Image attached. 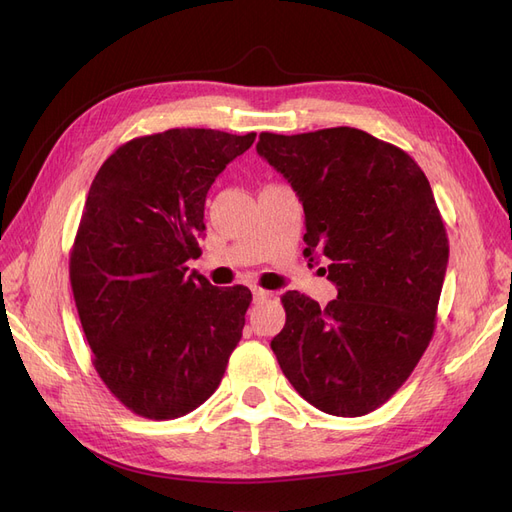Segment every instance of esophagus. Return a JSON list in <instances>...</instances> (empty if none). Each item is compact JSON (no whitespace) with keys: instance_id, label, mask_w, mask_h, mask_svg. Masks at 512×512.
Listing matches in <instances>:
<instances>
[{"instance_id":"obj_1","label":"esophagus","mask_w":512,"mask_h":512,"mask_svg":"<svg viewBox=\"0 0 512 512\" xmlns=\"http://www.w3.org/2000/svg\"><path fill=\"white\" fill-rule=\"evenodd\" d=\"M252 294H254V301H256V303H260V301H265V299H269V297H271V292H269V290H265V288H258V286H254V288H252Z\"/></svg>"}]
</instances>
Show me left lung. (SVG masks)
I'll use <instances>...</instances> for the list:
<instances>
[{
    "label": "left lung",
    "mask_w": 512,
    "mask_h": 512,
    "mask_svg": "<svg viewBox=\"0 0 512 512\" xmlns=\"http://www.w3.org/2000/svg\"><path fill=\"white\" fill-rule=\"evenodd\" d=\"M256 151L297 192L305 256L329 258L337 299L290 290L271 350L314 408L363 416L389 401L427 350L448 239L431 185L404 149L356 128L262 132Z\"/></svg>",
    "instance_id": "obj_1"
}]
</instances>
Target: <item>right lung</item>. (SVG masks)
I'll return each instance as SVG.
<instances>
[{"label": "right lung", "mask_w": 512, "mask_h": 512, "mask_svg": "<svg viewBox=\"0 0 512 512\" xmlns=\"http://www.w3.org/2000/svg\"><path fill=\"white\" fill-rule=\"evenodd\" d=\"M256 134L175 128L138 136L100 166L70 252V284L94 367L123 406L153 421L218 389L252 292L188 273L205 198Z\"/></svg>", "instance_id": "right-lung-1"}]
</instances>
